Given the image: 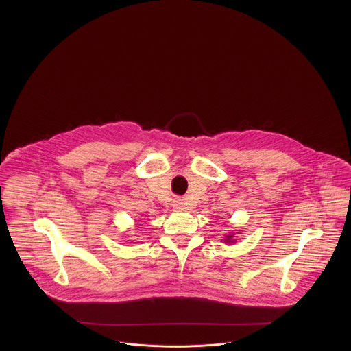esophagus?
<instances>
[{
  "mask_svg": "<svg viewBox=\"0 0 351 351\" xmlns=\"http://www.w3.org/2000/svg\"><path fill=\"white\" fill-rule=\"evenodd\" d=\"M173 206H175L176 209H184L183 199H176V200L173 201Z\"/></svg>",
  "mask_w": 351,
  "mask_h": 351,
  "instance_id": "1",
  "label": "esophagus"
}]
</instances>
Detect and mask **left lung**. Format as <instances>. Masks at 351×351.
Instances as JSON below:
<instances>
[{"label":"left lung","mask_w":351,"mask_h":351,"mask_svg":"<svg viewBox=\"0 0 351 351\" xmlns=\"http://www.w3.org/2000/svg\"><path fill=\"white\" fill-rule=\"evenodd\" d=\"M233 234H229V235H226V237H225V239H223V241H225V243H233Z\"/></svg>","instance_id":"obj_1"}]
</instances>
